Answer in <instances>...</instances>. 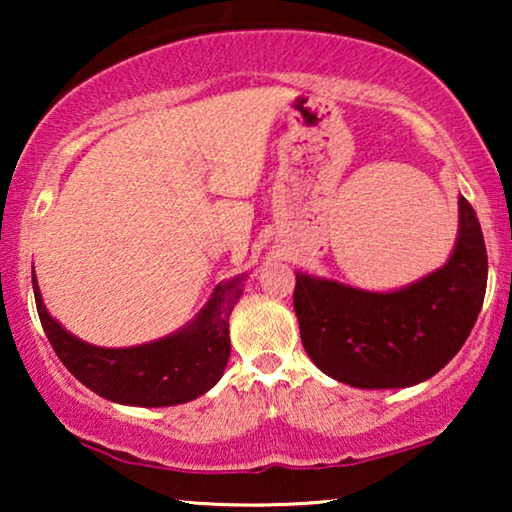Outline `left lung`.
<instances>
[{
	"label": "left lung",
	"mask_w": 512,
	"mask_h": 512,
	"mask_svg": "<svg viewBox=\"0 0 512 512\" xmlns=\"http://www.w3.org/2000/svg\"><path fill=\"white\" fill-rule=\"evenodd\" d=\"M487 289V249L471 202L459 198V240L443 268L394 293L296 275L300 340L321 373L359 389L412 387L464 347Z\"/></svg>",
	"instance_id": "1"
}]
</instances>
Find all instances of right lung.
I'll use <instances>...</instances> for the list:
<instances>
[{
  "label": "right lung",
  "mask_w": 512,
  "mask_h": 512,
  "mask_svg": "<svg viewBox=\"0 0 512 512\" xmlns=\"http://www.w3.org/2000/svg\"><path fill=\"white\" fill-rule=\"evenodd\" d=\"M34 300L58 359L90 391L123 405L165 408L193 401L221 380L230 356L228 319L242 296V279L216 286L205 310L184 331L130 349H104L69 335L41 303L37 279Z\"/></svg>",
  "instance_id": "right-lung-1"
}]
</instances>
